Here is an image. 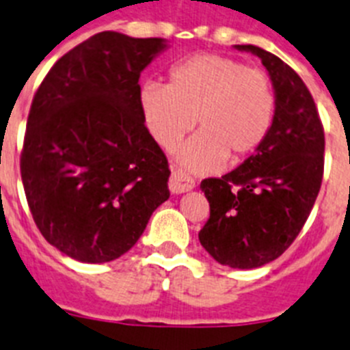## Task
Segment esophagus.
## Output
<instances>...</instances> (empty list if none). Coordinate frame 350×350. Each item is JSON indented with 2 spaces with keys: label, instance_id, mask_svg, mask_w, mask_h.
Masks as SVG:
<instances>
[{
  "label": "esophagus",
  "instance_id": "34e87169",
  "mask_svg": "<svg viewBox=\"0 0 350 350\" xmlns=\"http://www.w3.org/2000/svg\"><path fill=\"white\" fill-rule=\"evenodd\" d=\"M168 187L173 194H182V193H187L194 187V180L189 177H185L184 173H178V172H173L172 177H170L168 182Z\"/></svg>",
  "mask_w": 350,
  "mask_h": 350
}]
</instances>
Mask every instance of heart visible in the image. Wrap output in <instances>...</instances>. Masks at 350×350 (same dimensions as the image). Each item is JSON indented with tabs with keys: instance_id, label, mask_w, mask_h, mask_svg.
<instances>
[{
	"instance_id": "heart-1",
	"label": "heart",
	"mask_w": 350,
	"mask_h": 350,
	"mask_svg": "<svg viewBox=\"0 0 350 350\" xmlns=\"http://www.w3.org/2000/svg\"><path fill=\"white\" fill-rule=\"evenodd\" d=\"M138 103L148 133L166 150L177 147L194 122L202 128L178 156L187 170H210L228 156L237 161L256 152L277 112L265 71L217 54H198L173 64L166 88L145 83Z\"/></svg>"
}]
</instances>
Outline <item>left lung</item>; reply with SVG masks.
Instances as JSON below:
<instances>
[{"instance_id":"8db88e82","label":"left lung","mask_w":350,"mask_h":350,"mask_svg":"<svg viewBox=\"0 0 350 350\" xmlns=\"http://www.w3.org/2000/svg\"><path fill=\"white\" fill-rule=\"evenodd\" d=\"M270 73L277 112L268 138L233 172L205 178L210 219L200 242L221 265L259 268L284 254L307 222L324 173V128L310 91L289 64L256 45H237Z\"/></svg>"}]
</instances>
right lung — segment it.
I'll list each match as a JSON object with an SVG mask.
<instances>
[{
    "mask_svg": "<svg viewBox=\"0 0 350 350\" xmlns=\"http://www.w3.org/2000/svg\"><path fill=\"white\" fill-rule=\"evenodd\" d=\"M163 38L103 31L57 59L40 83L21 177L40 233L63 254H126L170 198L168 159L140 112V73Z\"/></svg>",
    "mask_w": 350,
    "mask_h": 350,
    "instance_id": "add662e5",
    "label": "right lung"
}]
</instances>
